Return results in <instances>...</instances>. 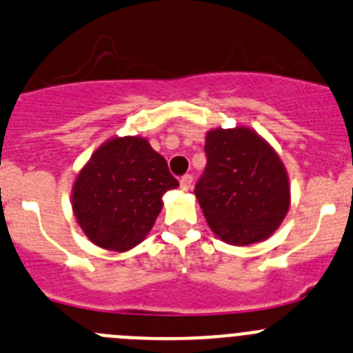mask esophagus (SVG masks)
I'll use <instances>...</instances> for the list:
<instances>
[{
  "mask_svg": "<svg viewBox=\"0 0 353 353\" xmlns=\"http://www.w3.org/2000/svg\"><path fill=\"white\" fill-rule=\"evenodd\" d=\"M180 187L183 190H189L192 187V174H183L182 180H180Z\"/></svg>",
  "mask_w": 353,
  "mask_h": 353,
  "instance_id": "esophagus-1",
  "label": "esophagus"
}]
</instances>
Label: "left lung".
I'll return each mask as SVG.
<instances>
[{"label":"left lung","instance_id":"8db88e82","mask_svg":"<svg viewBox=\"0 0 353 353\" xmlns=\"http://www.w3.org/2000/svg\"><path fill=\"white\" fill-rule=\"evenodd\" d=\"M208 164L196 194L208 225L234 246L263 241L284 220L290 183L279 156L248 128L206 135Z\"/></svg>","mask_w":353,"mask_h":353}]
</instances>
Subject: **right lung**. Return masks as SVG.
I'll return each mask as SVG.
<instances>
[{
	"label": "right lung",
	"instance_id": "right-lung-1",
	"mask_svg": "<svg viewBox=\"0 0 353 353\" xmlns=\"http://www.w3.org/2000/svg\"><path fill=\"white\" fill-rule=\"evenodd\" d=\"M179 187L168 163L140 137L100 147L74 183L72 210L97 246L132 250L152 229L163 194Z\"/></svg>",
	"mask_w": 353,
	"mask_h": 353
}]
</instances>
